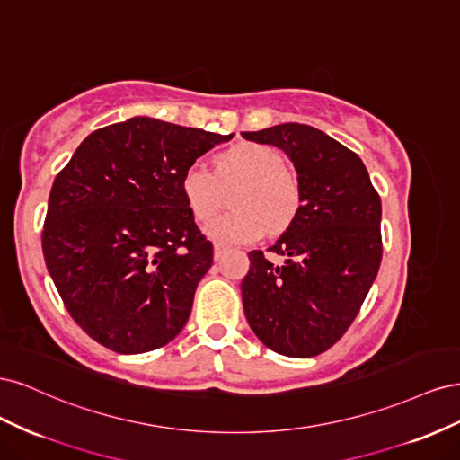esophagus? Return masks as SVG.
<instances>
[{"label":"esophagus","mask_w":460,"mask_h":460,"mask_svg":"<svg viewBox=\"0 0 460 460\" xmlns=\"http://www.w3.org/2000/svg\"><path fill=\"white\" fill-rule=\"evenodd\" d=\"M225 253H226V247L222 243H215V261H218Z\"/></svg>","instance_id":"obj_1"}]
</instances>
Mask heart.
<instances>
[{
    "label": "heart",
    "instance_id": "1",
    "mask_svg": "<svg viewBox=\"0 0 460 460\" xmlns=\"http://www.w3.org/2000/svg\"><path fill=\"white\" fill-rule=\"evenodd\" d=\"M242 179L234 192V212L207 222L205 234L220 243H252L264 232H286L303 207V186L286 157L267 144H240L222 153L217 174L207 163L191 161L180 178V191L198 220H208L221 204L220 183Z\"/></svg>",
    "mask_w": 460,
    "mask_h": 460
}]
</instances>
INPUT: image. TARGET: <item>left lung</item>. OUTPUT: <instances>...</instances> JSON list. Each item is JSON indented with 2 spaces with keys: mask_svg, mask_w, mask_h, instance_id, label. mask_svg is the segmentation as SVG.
Returning a JSON list of instances; mask_svg holds the SVG:
<instances>
[{
  "mask_svg": "<svg viewBox=\"0 0 460 460\" xmlns=\"http://www.w3.org/2000/svg\"><path fill=\"white\" fill-rule=\"evenodd\" d=\"M294 161L303 207L267 252H249L243 311L257 338L286 357L328 351L353 324L382 262V203L355 151L309 124L242 132Z\"/></svg>",
  "mask_w": 460,
  "mask_h": 460,
  "instance_id": "1",
  "label": "left lung"
}]
</instances>
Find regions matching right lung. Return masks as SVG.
<instances>
[{"label":"right lung","mask_w":460,"mask_h":460,"mask_svg":"<svg viewBox=\"0 0 460 460\" xmlns=\"http://www.w3.org/2000/svg\"><path fill=\"white\" fill-rule=\"evenodd\" d=\"M232 136L134 117L92 132L55 176L46 267L68 314L107 349L153 351L184 328L213 243L180 178Z\"/></svg>","instance_id":"right-lung-1"}]
</instances>
